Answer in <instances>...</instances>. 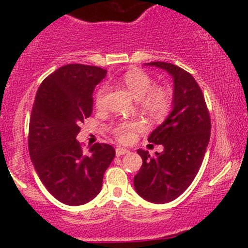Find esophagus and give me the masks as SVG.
Returning a JSON list of instances; mask_svg holds the SVG:
<instances>
[{
  "mask_svg": "<svg viewBox=\"0 0 248 248\" xmlns=\"http://www.w3.org/2000/svg\"><path fill=\"white\" fill-rule=\"evenodd\" d=\"M127 153H128V150L126 149V148H121V147H119V148H116V150H115L116 156L124 155V154H127Z\"/></svg>",
  "mask_w": 248,
  "mask_h": 248,
  "instance_id": "34e87169",
  "label": "esophagus"
}]
</instances>
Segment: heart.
<instances>
[{"instance_id": "b5f03b06", "label": "heart", "mask_w": 248, "mask_h": 248, "mask_svg": "<svg viewBox=\"0 0 248 248\" xmlns=\"http://www.w3.org/2000/svg\"><path fill=\"white\" fill-rule=\"evenodd\" d=\"M124 85L136 100H139L140 109L152 119H163L171 107L172 95L167 87H154V79L147 72L141 70H132L124 77ZM106 98V87L99 88L95 94V106L104 107ZM140 129L136 122H124L116 128L115 135L121 142L132 140L133 134Z\"/></svg>"}]
</instances>
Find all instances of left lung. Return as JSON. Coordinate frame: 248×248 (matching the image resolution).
Wrapping results in <instances>:
<instances>
[{
    "label": "left lung",
    "mask_w": 248,
    "mask_h": 248,
    "mask_svg": "<svg viewBox=\"0 0 248 248\" xmlns=\"http://www.w3.org/2000/svg\"><path fill=\"white\" fill-rule=\"evenodd\" d=\"M146 65L172 77V109L148 138L162 144L163 152L150 157L146 150H138L142 167L134 177V187L146 201L166 204L186 191L197 175L210 141L211 121L201 87L189 72L170 62Z\"/></svg>",
    "instance_id": "1"
}]
</instances>
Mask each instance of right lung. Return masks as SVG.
<instances>
[{
    "mask_svg": "<svg viewBox=\"0 0 248 248\" xmlns=\"http://www.w3.org/2000/svg\"><path fill=\"white\" fill-rule=\"evenodd\" d=\"M98 66L69 64L43 80L31 110L29 153L42 183L66 205H82L100 192L114 148L95 143L87 153L77 135L93 110V91L106 77Z\"/></svg>",
    "mask_w": 248,
    "mask_h": 248,
    "instance_id": "add662e5",
    "label": "right lung"
}]
</instances>
